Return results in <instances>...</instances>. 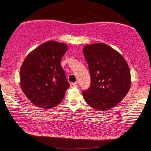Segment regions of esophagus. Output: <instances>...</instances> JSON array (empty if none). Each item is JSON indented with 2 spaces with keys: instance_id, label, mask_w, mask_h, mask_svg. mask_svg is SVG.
Here are the masks:
<instances>
[{
  "instance_id": "1",
  "label": "esophagus",
  "mask_w": 151,
  "mask_h": 151,
  "mask_svg": "<svg viewBox=\"0 0 151 151\" xmlns=\"http://www.w3.org/2000/svg\"><path fill=\"white\" fill-rule=\"evenodd\" d=\"M78 86V84L76 83H72L70 84V88H75V87H77Z\"/></svg>"
}]
</instances>
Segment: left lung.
<instances>
[{
  "mask_svg": "<svg viewBox=\"0 0 151 151\" xmlns=\"http://www.w3.org/2000/svg\"><path fill=\"white\" fill-rule=\"evenodd\" d=\"M83 54L91 84L83 92L86 103L99 111L110 109L125 98L131 87V73L123 56L103 43L86 45Z\"/></svg>",
  "mask_w": 151,
  "mask_h": 151,
  "instance_id": "8db88e82",
  "label": "left lung"
}]
</instances>
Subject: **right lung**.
<instances>
[{
    "label": "right lung",
    "mask_w": 151,
    "mask_h": 151,
    "mask_svg": "<svg viewBox=\"0 0 151 151\" xmlns=\"http://www.w3.org/2000/svg\"><path fill=\"white\" fill-rule=\"evenodd\" d=\"M67 45L48 41L27 55L20 70V87L35 106L50 109L61 102L69 87L61 58Z\"/></svg>",
    "instance_id": "right-lung-1"
}]
</instances>
